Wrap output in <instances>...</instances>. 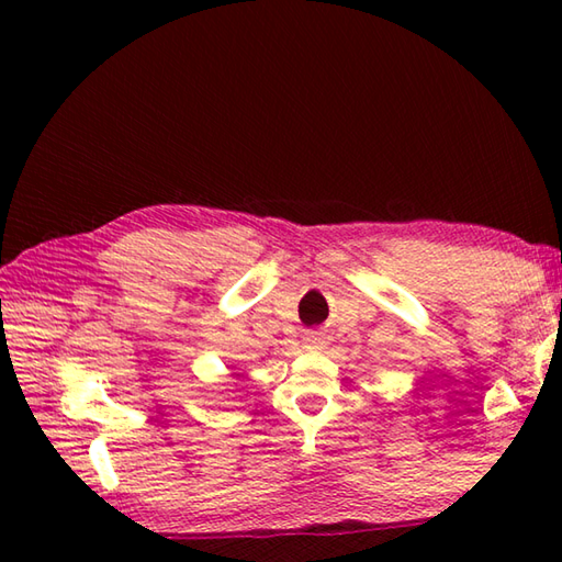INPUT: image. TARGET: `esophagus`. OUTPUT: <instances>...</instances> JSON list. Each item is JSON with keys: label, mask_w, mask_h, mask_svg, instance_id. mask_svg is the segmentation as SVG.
I'll use <instances>...</instances> for the list:
<instances>
[{"label": "esophagus", "mask_w": 562, "mask_h": 562, "mask_svg": "<svg viewBox=\"0 0 562 562\" xmlns=\"http://www.w3.org/2000/svg\"><path fill=\"white\" fill-rule=\"evenodd\" d=\"M316 340H318V338H312V342H316Z\"/></svg>", "instance_id": "1"}]
</instances>
